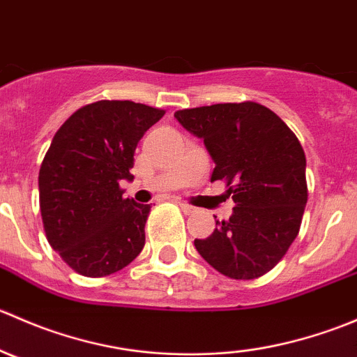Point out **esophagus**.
Wrapping results in <instances>:
<instances>
[{
  "label": "esophagus",
  "instance_id": "esophagus-1",
  "mask_svg": "<svg viewBox=\"0 0 357 357\" xmlns=\"http://www.w3.org/2000/svg\"><path fill=\"white\" fill-rule=\"evenodd\" d=\"M179 207H181V211L185 212V214H193V212H195V207L185 204V202H179Z\"/></svg>",
  "mask_w": 357,
  "mask_h": 357
}]
</instances>
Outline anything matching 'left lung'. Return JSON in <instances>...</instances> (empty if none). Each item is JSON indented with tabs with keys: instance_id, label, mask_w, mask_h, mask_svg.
<instances>
[{
	"instance_id": "obj_1",
	"label": "left lung",
	"mask_w": 357,
	"mask_h": 357,
	"mask_svg": "<svg viewBox=\"0 0 357 357\" xmlns=\"http://www.w3.org/2000/svg\"><path fill=\"white\" fill-rule=\"evenodd\" d=\"M174 117L204 139L215 162L211 181H225L236 205L228 221H215L208 238L195 240V248L228 278L266 275L298 235L307 204L301 142L275 112L255 102L185 109Z\"/></svg>"
}]
</instances>
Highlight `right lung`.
Instances as JSON below:
<instances>
[{
    "mask_svg": "<svg viewBox=\"0 0 357 357\" xmlns=\"http://www.w3.org/2000/svg\"><path fill=\"white\" fill-rule=\"evenodd\" d=\"M165 110L100 100L75 110L53 136L39 169L46 238L75 273L102 278L135 261L145 245L150 205L124 199L135 150Z\"/></svg>",
    "mask_w": 357,
    "mask_h": 357,
    "instance_id": "1",
    "label": "right lung"
}]
</instances>
